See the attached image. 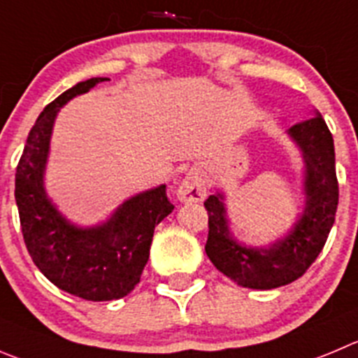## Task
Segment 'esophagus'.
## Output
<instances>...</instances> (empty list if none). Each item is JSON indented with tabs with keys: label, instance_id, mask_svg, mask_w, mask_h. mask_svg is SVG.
<instances>
[{
	"label": "esophagus",
	"instance_id": "34e87169",
	"mask_svg": "<svg viewBox=\"0 0 358 358\" xmlns=\"http://www.w3.org/2000/svg\"><path fill=\"white\" fill-rule=\"evenodd\" d=\"M176 196L182 203H201L206 198V180L198 168L187 173L178 185Z\"/></svg>",
	"mask_w": 358,
	"mask_h": 358
}]
</instances>
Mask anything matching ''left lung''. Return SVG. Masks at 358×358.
<instances>
[{
	"label": "left lung",
	"instance_id": "1",
	"mask_svg": "<svg viewBox=\"0 0 358 358\" xmlns=\"http://www.w3.org/2000/svg\"><path fill=\"white\" fill-rule=\"evenodd\" d=\"M288 136L303 159V210L292 229L268 247L240 243L229 231L224 194L205 201L208 212L206 256L219 272L250 289H273L296 280L322 252L336 220L339 185L334 139L318 111L296 123Z\"/></svg>",
	"mask_w": 358,
	"mask_h": 358
}]
</instances>
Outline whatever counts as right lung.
<instances>
[{
	"label": "right lung",
	"instance_id": "1",
	"mask_svg": "<svg viewBox=\"0 0 358 358\" xmlns=\"http://www.w3.org/2000/svg\"><path fill=\"white\" fill-rule=\"evenodd\" d=\"M102 81L106 78L78 83L40 113L15 173V203L33 263L59 289L93 302L132 292L148 262L153 229L175 208L166 185H159L123 201L108 220L83 228L70 222L45 192L43 176L59 109Z\"/></svg>",
	"mask_w": 358,
	"mask_h": 358
}]
</instances>
